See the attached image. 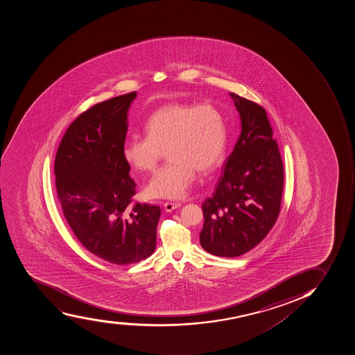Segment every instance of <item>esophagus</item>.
Instances as JSON below:
<instances>
[{
	"label": "esophagus",
	"mask_w": 355,
	"mask_h": 355,
	"mask_svg": "<svg viewBox=\"0 0 355 355\" xmlns=\"http://www.w3.org/2000/svg\"><path fill=\"white\" fill-rule=\"evenodd\" d=\"M179 207H181L180 202H165V204H164V208H165V211H172Z\"/></svg>",
	"instance_id": "obj_1"
}]
</instances>
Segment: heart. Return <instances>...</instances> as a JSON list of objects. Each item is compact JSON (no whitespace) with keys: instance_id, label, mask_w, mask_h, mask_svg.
<instances>
[{"instance_id":"1","label":"heart","mask_w":355,"mask_h":355,"mask_svg":"<svg viewBox=\"0 0 355 355\" xmlns=\"http://www.w3.org/2000/svg\"><path fill=\"white\" fill-rule=\"evenodd\" d=\"M146 135H132L123 147L125 162L150 172L166 148L169 160L146 187L149 198L181 199L188 195L196 172H211L224 158L227 126L211 103H169L153 112L144 124Z\"/></svg>"}]
</instances>
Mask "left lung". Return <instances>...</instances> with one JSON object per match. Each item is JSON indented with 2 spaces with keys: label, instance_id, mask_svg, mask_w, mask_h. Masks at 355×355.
Segmentation results:
<instances>
[{
  "label": "left lung",
  "instance_id": "1",
  "mask_svg": "<svg viewBox=\"0 0 355 355\" xmlns=\"http://www.w3.org/2000/svg\"><path fill=\"white\" fill-rule=\"evenodd\" d=\"M230 96L241 133L214 193L202 204L199 236L202 248L220 257L243 255L266 238L278 218L284 190V164L266 109Z\"/></svg>",
  "mask_w": 355,
  "mask_h": 355
}]
</instances>
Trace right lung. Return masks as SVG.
<instances>
[{"instance_id":"obj_1","label":"right lung","mask_w":355,"mask_h":355,"mask_svg":"<svg viewBox=\"0 0 355 355\" xmlns=\"http://www.w3.org/2000/svg\"><path fill=\"white\" fill-rule=\"evenodd\" d=\"M137 92L96 103L69 125L55 160L58 198L77 239L117 266L156 250L159 206L133 202L135 181L123 157L128 112Z\"/></svg>"}]
</instances>
